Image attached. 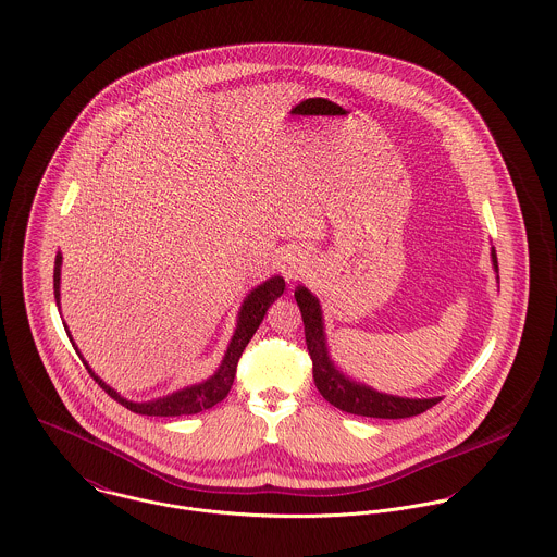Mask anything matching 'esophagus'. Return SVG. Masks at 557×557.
I'll return each mask as SVG.
<instances>
[{
  "label": "esophagus",
  "instance_id": "obj_1",
  "mask_svg": "<svg viewBox=\"0 0 557 557\" xmlns=\"http://www.w3.org/2000/svg\"><path fill=\"white\" fill-rule=\"evenodd\" d=\"M293 273H295V271H293V267H288V275H290V277H293Z\"/></svg>",
  "mask_w": 557,
  "mask_h": 557
}]
</instances>
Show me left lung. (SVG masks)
<instances>
[{
    "mask_svg": "<svg viewBox=\"0 0 557 557\" xmlns=\"http://www.w3.org/2000/svg\"><path fill=\"white\" fill-rule=\"evenodd\" d=\"M492 264L497 273V256L492 248ZM499 284V277H495ZM295 299L301 309L304 324H306V342H308L309 357L313 366V382L320 395L333 404L335 408L357 414V417H371V419H408L417 417L435 406L442 397H399L388 395L382 391L371 388L370 384L355 380L342 370L331 352L324 331V318L318 297L306 286L295 288Z\"/></svg>",
    "mask_w": 557,
    "mask_h": 557,
    "instance_id": "1",
    "label": "left lung"
}]
</instances>
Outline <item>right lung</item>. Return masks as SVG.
<instances>
[{
    "instance_id": "add662e5",
    "label": "right lung",
    "mask_w": 557,
    "mask_h": 557,
    "mask_svg": "<svg viewBox=\"0 0 557 557\" xmlns=\"http://www.w3.org/2000/svg\"><path fill=\"white\" fill-rule=\"evenodd\" d=\"M62 253L58 251L55 256V271H53V288H55V304L60 308L62 313V306H60V299H62V293H60V284H62ZM284 288H286V282L282 275H273L269 277L267 282L258 284L256 288H251L239 313H237V324H235V331H233V337L228 342V348L222 357V363L218 366V370L213 371L207 380L202 382H196V384H189L184 386L180 391H173L169 395H162V397H156V399H147V401H129L122 397L113 386H109L96 371L89 368V363L83 359L78 346L74 344L70 331H67V324L63 322V329L76 350V355L81 357L83 366L89 371V375L115 399L120 401L122 406H125L127 410L136 412V414H147V417H184V414H198L202 410H209L213 408L215 404H220L231 386H233V380H235V373H237V363H239V357L242 352L246 350V346L249 344V339L253 337L256 329L260 326L267 309L271 308V304H275L282 295H284Z\"/></svg>"
}]
</instances>
